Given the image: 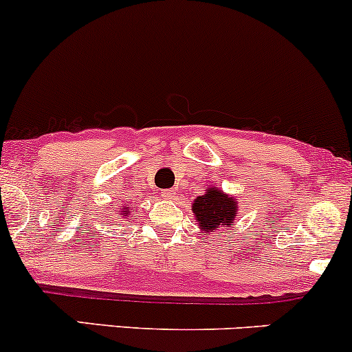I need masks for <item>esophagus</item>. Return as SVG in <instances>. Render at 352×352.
I'll use <instances>...</instances> for the list:
<instances>
[{
  "label": "esophagus",
  "mask_w": 352,
  "mask_h": 352,
  "mask_svg": "<svg viewBox=\"0 0 352 352\" xmlns=\"http://www.w3.org/2000/svg\"><path fill=\"white\" fill-rule=\"evenodd\" d=\"M162 197H165V199H168V200L175 199V190H173V188H167V190H164V192H162Z\"/></svg>",
  "instance_id": "esophagus-1"
}]
</instances>
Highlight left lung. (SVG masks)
<instances>
[{
	"mask_svg": "<svg viewBox=\"0 0 352 352\" xmlns=\"http://www.w3.org/2000/svg\"><path fill=\"white\" fill-rule=\"evenodd\" d=\"M192 212L195 213L201 230L205 233L220 225H233L236 213V201L225 195L221 190L210 188L205 195L197 197Z\"/></svg>",
	"mask_w": 352,
	"mask_h": 352,
	"instance_id": "obj_1",
	"label": "left lung"
}]
</instances>
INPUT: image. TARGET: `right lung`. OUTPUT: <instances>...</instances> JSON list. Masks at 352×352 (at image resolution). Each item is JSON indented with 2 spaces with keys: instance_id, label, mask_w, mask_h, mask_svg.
Returning <instances> with one entry per match:
<instances>
[{
  "instance_id": "obj_1",
  "label": "right lung",
  "mask_w": 352,
  "mask_h": 352,
  "mask_svg": "<svg viewBox=\"0 0 352 352\" xmlns=\"http://www.w3.org/2000/svg\"><path fill=\"white\" fill-rule=\"evenodd\" d=\"M129 212H131V208H129V207H125V215H127Z\"/></svg>"
}]
</instances>
